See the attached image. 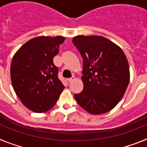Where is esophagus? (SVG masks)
<instances>
[{"label": "esophagus", "instance_id": "34e87169", "mask_svg": "<svg viewBox=\"0 0 147 147\" xmlns=\"http://www.w3.org/2000/svg\"><path fill=\"white\" fill-rule=\"evenodd\" d=\"M74 80H75L74 76H72L71 78H68V79H67V81H68V82H73Z\"/></svg>", "mask_w": 147, "mask_h": 147}]
</instances>
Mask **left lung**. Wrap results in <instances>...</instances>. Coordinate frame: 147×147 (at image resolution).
Returning a JSON list of instances; mask_svg holds the SVG:
<instances>
[{
	"label": "left lung",
	"instance_id": "8db88e82",
	"mask_svg": "<svg viewBox=\"0 0 147 147\" xmlns=\"http://www.w3.org/2000/svg\"><path fill=\"white\" fill-rule=\"evenodd\" d=\"M83 59L82 91L74 94L78 104L92 115L107 113L124 96L129 82V67L119 45L102 36L73 38Z\"/></svg>",
	"mask_w": 147,
	"mask_h": 147
}]
</instances>
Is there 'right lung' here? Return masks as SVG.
Instances as JSON below:
<instances>
[{"label": "right lung", "instance_id": "right-lung-1", "mask_svg": "<svg viewBox=\"0 0 147 147\" xmlns=\"http://www.w3.org/2000/svg\"><path fill=\"white\" fill-rule=\"evenodd\" d=\"M62 36H40L15 54L10 67L12 87L24 106L35 113L51 110L65 88L53 59L65 41Z\"/></svg>", "mask_w": 147, "mask_h": 147}]
</instances>
